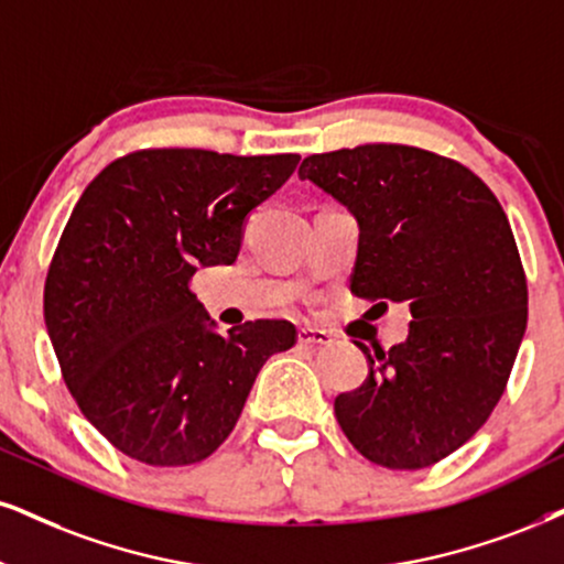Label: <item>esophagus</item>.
Instances as JSON below:
<instances>
[{"instance_id":"obj_1","label":"esophagus","mask_w":564,"mask_h":564,"mask_svg":"<svg viewBox=\"0 0 564 564\" xmlns=\"http://www.w3.org/2000/svg\"><path fill=\"white\" fill-rule=\"evenodd\" d=\"M297 343L305 347H329L332 335L324 329H301L297 332Z\"/></svg>"}]
</instances>
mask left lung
<instances>
[{
  "instance_id": "obj_1",
  "label": "left lung",
  "mask_w": 564,
  "mask_h": 564,
  "mask_svg": "<svg viewBox=\"0 0 564 564\" xmlns=\"http://www.w3.org/2000/svg\"><path fill=\"white\" fill-rule=\"evenodd\" d=\"M311 180L358 219L350 293L410 305V335L335 400L360 455L392 470L444 460L497 408L523 343L528 284L510 221L468 166L400 143L303 159Z\"/></svg>"
}]
</instances>
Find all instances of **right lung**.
Masks as SVG:
<instances>
[{
  "mask_svg": "<svg viewBox=\"0 0 564 564\" xmlns=\"http://www.w3.org/2000/svg\"><path fill=\"white\" fill-rule=\"evenodd\" d=\"M297 162L141 149L104 166L69 214L44 284L48 339L80 413L133 460H206L261 366L295 345L280 318L212 332L191 280L238 259L246 217Z\"/></svg>",
  "mask_w": 564,
  "mask_h": 564,
  "instance_id": "right-lung-1",
  "label": "right lung"
}]
</instances>
